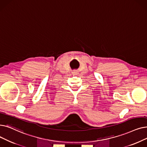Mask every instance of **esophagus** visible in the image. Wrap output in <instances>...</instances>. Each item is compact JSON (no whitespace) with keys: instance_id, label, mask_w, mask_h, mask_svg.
Listing matches in <instances>:
<instances>
[{"instance_id":"34e87169","label":"esophagus","mask_w":147,"mask_h":147,"mask_svg":"<svg viewBox=\"0 0 147 147\" xmlns=\"http://www.w3.org/2000/svg\"><path fill=\"white\" fill-rule=\"evenodd\" d=\"M73 73L74 74H78V72H77V71H73Z\"/></svg>"}]
</instances>
